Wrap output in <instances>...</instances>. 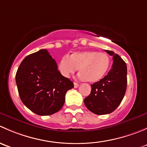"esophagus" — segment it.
<instances>
[{
	"mask_svg": "<svg viewBox=\"0 0 147 147\" xmlns=\"http://www.w3.org/2000/svg\"><path fill=\"white\" fill-rule=\"evenodd\" d=\"M78 86H79V84L77 82H74V87H75V88H77V87H78Z\"/></svg>",
	"mask_w": 147,
	"mask_h": 147,
	"instance_id": "obj_1",
	"label": "esophagus"
}]
</instances>
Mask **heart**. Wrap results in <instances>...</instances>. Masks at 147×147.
I'll use <instances>...</instances> for the list:
<instances>
[{
  "label": "heart",
  "instance_id": "1",
  "mask_svg": "<svg viewBox=\"0 0 147 147\" xmlns=\"http://www.w3.org/2000/svg\"><path fill=\"white\" fill-rule=\"evenodd\" d=\"M109 65L110 58L107 53L86 50L75 52L69 57H62L59 62L58 69L63 76L69 78L79 68L80 79L87 80L89 82H96L105 76Z\"/></svg>",
  "mask_w": 147,
  "mask_h": 147
}]
</instances>
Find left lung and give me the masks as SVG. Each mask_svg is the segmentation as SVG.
I'll return each mask as SVG.
<instances>
[{
  "label": "left lung",
  "instance_id": "1",
  "mask_svg": "<svg viewBox=\"0 0 147 147\" xmlns=\"http://www.w3.org/2000/svg\"><path fill=\"white\" fill-rule=\"evenodd\" d=\"M105 51L113 57L112 68L105 78L91 84V92L84 100L86 107L98 115L115 111L122 101L127 90V68L125 62L113 51Z\"/></svg>",
  "mask_w": 147,
  "mask_h": 147
}]
</instances>
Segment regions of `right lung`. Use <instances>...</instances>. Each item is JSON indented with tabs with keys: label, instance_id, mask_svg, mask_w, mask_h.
<instances>
[{
	"label": "right lung",
	"instance_id": "right-lung-1",
	"mask_svg": "<svg viewBox=\"0 0 147 147\" xmlns=\"http://www.w3.org/2000/svg\"><path fill=\"white\" fill-rule=\"evenodd\" d=\"M16 82L23 103L38 115H50L64 105L67 91L74 84L57 69L45 49L26 56L18 69Z\"/></svg>",
	"mask_w": 147,
	"mask_h": 147
}]
</instances>
